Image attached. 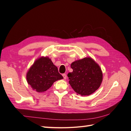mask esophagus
<instances>
[{"mask_svg": "<svg viewBox=\"0 0 131 131\" xmlns=\"http://www.w3.org/2000/svg\"><path fill=\"white\" fill-rule=\"evenodd\" d=\"M62 76L63 77V78H64V79H67V75L66 74H62Z\"/></svg>", "mask_w": 131, "mask_h": 131, "instance_id": "1", "label": "esophagus"}]
</instances>
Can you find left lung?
Listing matches in <instances>:
<instances>
[{"instance_id": "8db88e82", "label": "left lung", "mask_w": 131, "mask_h": 131, "mask_svg": "<svg viewBox=\"0 0 131 131\" xmlns=\"http://www.w3.org/2000/svg\"><path fill=\"white\" fill-rule=\"evenodd\" d=\"M73 70L68 74L69 83L75 92L89 96L101 84L103 74L100 67L90 57L76 61L71 64Z\"/></svg>"}]
</instances>
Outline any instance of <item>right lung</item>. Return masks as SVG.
Masks as SVG:
<instances>
[{
  "label": "right lung",
  "mask_w": 131,
  "mask_h": 131,
  "mask_svg": "<svg viewBox=\"0 0 131 131\" xmlns=\"http://www.w3.org/2000/svg\"><path fill=\"white\" fill-rule=\"evenodd\" d=\"M63 78L51 59L44 57L35 61L27 74L28 84L38 92H44L54 82Z\"/></svg>",
  "instance_id": "right-lung-1"
}]
</instances>
